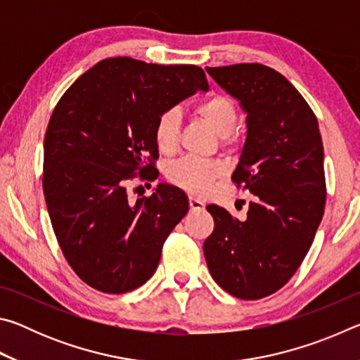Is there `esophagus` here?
I'll use <instances>...</instances> for the list:
<instances>
[{"mask_svg": "<svg viewBox=\"0 0 360 360\" xmlns=\"http://www.w3.org/2000/svg\"><path fill=\"white\" fill-rule=\"evenodd\" d=\"M188 205H191V210L192 211H202V210H205V203L202 202V200H198V198H195V197L188 198Z\"/></svg>", "mask_w": 360, "mask_h": 360, "instance_id": "1", "label": "esophagus"}]
</instances>
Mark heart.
<instances>
[{"mask_svg":"<svg viewBox=\"0 0 360 360\" xmlns=\"http://www.w3.org/2000/svg\"><path fill=\"white\" fill-rule=\"evenodd\" d=\"M195 111L219 136H229L235 130L238 111L231 98L221 94L200 101ZM179 112L167 109L158 115L154 125V141L160 152H173L178 146ZM224 174L221 163L200 157H184L169 167V181L192 195H203Z\"/></svg>","mask_w":360,"mask_h":360,"instance_id":"obj_1","label":"heart"}]
</instances>
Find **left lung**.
Instances as JSON below:
<instances>
[{"mask_svg":"<svg viewBox=\"0 0 360 360\" xmlns=\"http://www.w3.org/2000/svg\"><path fill=\"white\" fill-rule=\"evenodd\" d=\"M241 101L248 136L231 181L251 192L245 221L208 205L205 240L211 276L243 300L275 294L302 265L326 208L324 148L318 119L288 79L260 63L206 68Z\"/></svg>","mask_w":360,"mask_h":360,"instance_id":"1","label":"left lung"}]
</instances>
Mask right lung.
<instances>
[{"instance_id": "obj_1", "label": "right lung", "mask_w": 360, "mask_h": 360, "mask_svg": "<svg viewBox=\"0 0 360 360\" xmlns=\"http://www.w3.org/2000/svg\"><path fill=\"white\" fill-rule=\"evenodd\" d=\"M208 87L200 66L115 57L58 100L46 130L42 188L58 246L90 288L125 294L154 275L163 243L187 214V197L158 184L131 205L127 186L157 179L158 115Z\"/></svg>"}]
</instances>
